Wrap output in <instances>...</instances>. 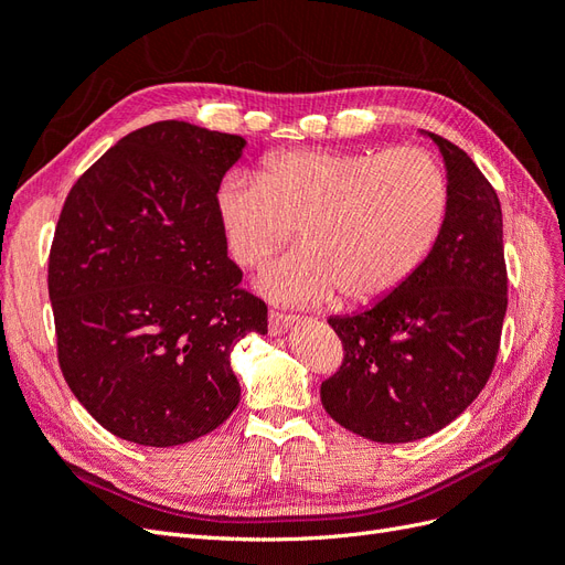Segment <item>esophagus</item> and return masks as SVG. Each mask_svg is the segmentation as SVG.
<instances>
[{"label":"esophagus","mask_w":565,"mask_h":565,"mask_svg":"<svg viewBox=\"0 0 565 565\" xmlns=\"http://www.w3.org/2000/svg\"><path fill=\"white\" fill-rule=\"evenodd\" d=\"M297 320H299L297 316H287V313H280V311H270V313H268V332H270L273 337H280V334H285L289 328H292V324H295Z\"/></svg>","instance_id":"esophagus-1"}]
</instances>
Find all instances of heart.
Masks as SVG:
<instances>
[{"instance_id":"heart-1","label":"heart","mask_w":565,"mask_h":565,"mask_svg":"<svg viewBox=\"0 0 565 565\" xmlns=\"http://www.w3.org/2000/svg\"><path fill=\"white\" fill-rule=\"evenodd\" d=\"M448 207L446 169L419 148L278 152L259 177L228 174L214 195L237 264L266 262L297 228L303 245L256 282L285 303L324 301L334 289L349 303L386 297L429 256Z\"/></svg>"}]
</instances>
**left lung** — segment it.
<instances>
[{
  "label": "left lung",
  "instance_id": "left-lung-1",
  "mask_svg": "<svg viewBox=\"0 0 565 565\" xmlns=\"http://www.w3.org/2000/svg\"><path fill=\"white\" fill-rule=\"evenodd\" d=\"M419 134L438 146L450 188L438 241L386 297L328 320L344 363L322 382V407L374 443L419 440L465 413L494 367L507 313L500 198L465 150Z\"/></svg>",
  "mask_w": 565,
  "mask_h": 565
}]
</instances>
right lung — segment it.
Returning <instances> with one entry per match:
<instances>
[{
    "mask_svg": "<svg viewBox=\"0 0 565 565\" xmlns=\"http://www.w3.org/2000/svg\"><path fill=\"white\" fill-rule=\"evenodd\" d=\"M245 146L179 119L148 125L63 204L49 256L58 363L87 413L136 446H183L224 424L241 403L231 351L268 332L214 212Z\"/></svg>",
    "mask_w": 565,
    "mask_h": 565,
    "instance_id": "obj_1",
    "label": "right lung"
}]
</instances>
